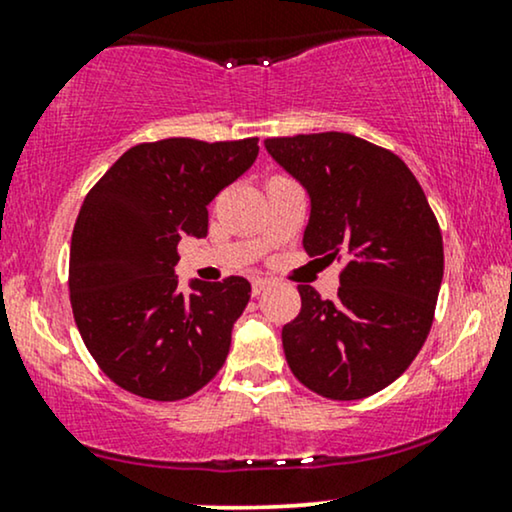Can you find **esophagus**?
I'll return each mask as SVG.
<instances>
[{"instance_id":"1","label":"esophagus","mask_w":512,"mask_h":512,"mask_svg":"<svg viewBox=\"0 0 512 512\" xmlns=\"http://www.w3.org/2000/svg\"><path fill=\"white\" fill-rule=\"evenodd\" d=\"M269 286H272V281L269 279H255L252 281V295H260L262 291H267Z\"/></svg>"}]
</instances>
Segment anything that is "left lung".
Instances as JSON below:
<instances>
[{"label": "left lung", "mask_w": 512, "mask_h": 512, "mask_svg": "<svg viewBox=\"0 0 512 512\" xmlns=\"http://www.w3.org/2000/svg\"><path fill=\"white\" fill-rule=\"evenodd\" d=\"M310 197L303 245L346 260L336 300L298 286L300 315L283 326L288 367L331 400L393 384L432 329L443 243L427 195L393 152L350 133L264 140Z\"/></svg>", "instance_id": "obj_1"}]
</instances>
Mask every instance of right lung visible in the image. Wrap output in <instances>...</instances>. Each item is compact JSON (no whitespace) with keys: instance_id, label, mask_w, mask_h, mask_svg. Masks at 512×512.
<instances>
[{"instance_id":"obj_1","label":"right lung","mask_w":512,"mask_h":512,"mask_svg":"<svg viewBox=\"0 0 512 512\" xmlns=\"http://www.w3.org/2000/svg\"><path fill=\"white\" fill-rule=\"evenodd\" d=\"M257 152V138L135 145L83 200L71 238L73 317L90 355L121 389L181 400L224 365L250 281L190 279L183 293L176 245L207 236V205Z\"/></svg>"}]
</instances>
